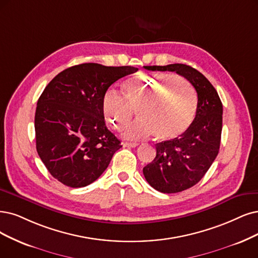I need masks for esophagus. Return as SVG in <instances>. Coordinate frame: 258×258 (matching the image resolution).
<instances>
[{
	"label": "esophagus",
	"instance_id": "34e87169",
	"mask_svg": "<svg viewBox=\"0 0 258 258\" xmlns=\"http://www.w3.org/2000/svg\"><path fill=\"white\" fill-rule=\"evenodd\" d=\"M123 147H125V148H136V147H138V144H136V142H124Z\"/></svg>",
	"mask_w": 258,
	"mask_h": 258
}]
</instances>
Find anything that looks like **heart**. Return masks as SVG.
Listing matches in <instances>:
<instances>
[{"mask_svg":"<svg viewBox=\"0 0 258 258\" xmlns=\"http://www.w3.org/2000/svg\"><path fill=\"white\" fill-rule=\"evenodd\" d=\"M122 94L107 91L102 107L110 126L119 132L127 127L138 109L140 119L125 133L128 139L153 134L159 140L176 138L187 131L196 116V91L182 76L139 74L123 82Z\"/></svg>","mask_w":258,"mask_h":258,"instance_id":"b5f03b06","label":"heart"}]
</instances>
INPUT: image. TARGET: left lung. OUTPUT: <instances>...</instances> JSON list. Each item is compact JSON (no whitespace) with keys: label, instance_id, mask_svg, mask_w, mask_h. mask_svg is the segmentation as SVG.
Returning a JSON list of instances; mask_svg holds the SVG:
<instances>
[{"label":"left lung","instance_id":"8db88e82","mask_svg":"<svg viewBox=\"0 0 258 258\" xmlns=\"http://www.w3.org/2000/svg\"><path fill=\"white\" fill-rule=\"evenodd\" d=\"M150 71H170L184 76L198 93L196 118L182 135L156 144V156L144 168L147 182L164 194L180 192L198 184L220 148L223 107L217 90L205 76L183 63L145 66Z\"/></svg>","mask_w":258,"mask_h":258}]
</instances>
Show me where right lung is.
Here are the masks:
<instances>
[{
  "mask_svg": "<svg viewBox=\"0 0 258 258\" xmlns=\"http://www.w3.org/2000/svg\"><path fill=\"white\" fill-rule=\"evenodd\" d=\"M137 71L131 66L81 63L47 84L37 102L36 149L58 182L85 187L106 170L122 146L106 127L102 100L111 84Z\"/></svg>",
  "mask_w": 258,
  "mask_h": 258,
  "instance_id": "obj_1",
  "label": "right lung"
}]
</instances>
